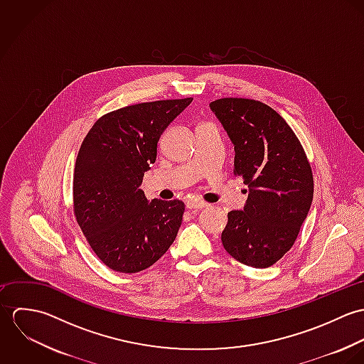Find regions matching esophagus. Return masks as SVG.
Returning <instances> with one entry per match:
<instances>
[{"label": "esophagus", "mask_w": 364, "mask_h": 364, "mask_svg": "<svg viewBox=\"0 0 364 364\" xmlns=\"http://www.w3.org/2000/svg\"><path fill=\"white\" fill-rule=\"evenodd\" d=\"M208 206V203L205 202H188L186 203V208L189 210H198V208H203Z\"/></svg>", "instance_id": "obj_1"}]
</instances>
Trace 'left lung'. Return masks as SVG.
<instances>
[{"mask_svg":"<svg viewBox=\"0 0 364 364\" xmlns=\"http://www.w3.org/2000/svg\"><path fill=\"white\" fill-rule=\"evenodd\" d=\"M234 144V173L248 185L244 210L228 213L224 250L252 267H269L294 244L311 208L314 179L307 156L286 120L254 100L210 104Z\"/></svg>","mask_w":364,"mask_h":364,"instance_id":"obj_1","label":"left lung"}]
</instances>
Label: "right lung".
Masks as SVG:
<instances>
[{"mask_svg": "<svg viewBox=\"0 0 364 364\" xmlns=\"http://www.w3.org/2000/svg\"><path fill=\"white\" fill-rule=\"evenodd\" d=\"M192 101L144 102L106 113L81 144L73 181L74 214L92 251L112 270L141 272L176 238L183 202H149L140 185L156 162L161 134Z\"/></svg>", "mask_w": 364, "mask_h": 364, "instance_id": "add662e5", "label": "right lung"}]
</instances>
